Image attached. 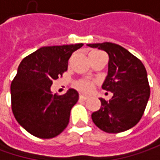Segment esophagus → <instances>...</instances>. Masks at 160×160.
<instances>
[{
	"instance_id": "esophagus-1",
	"label": "esophagus",
	"mask_w": 160,
	"mask_h": 160,
	"mask_svg": "<svg viewBox=\"0 0 160 160\" xmlns=\"http://www.w3.org/2000/svg\"><path fill=\"white\" fill-rule=\"evenodd\" d=\"M87 98H88V97H87V96H85V95H84V94H80V96H79V99L82 101H85Z\"/></svg>"
}]
</instances>
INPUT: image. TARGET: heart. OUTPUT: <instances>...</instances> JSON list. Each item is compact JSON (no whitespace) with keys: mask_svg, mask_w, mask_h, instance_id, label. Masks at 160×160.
Listing matches in <instances>:
<instances>
[{"mask_svg":"<svg viewBox=\"0 0 160 160\" xmlns=\"http://www.w3.org/2000/svg\"><path fill=\"white\" fill-rule=\"evenodd\" d=\"M92 85H93L92 82L89 81V80H81L76 83V87L80 91L84 92H91L92 89Z\"/></svg>","mask_w":160,"mask_h":160,"instance_id":"b5f03b06","label":"heart"}]
</instances>
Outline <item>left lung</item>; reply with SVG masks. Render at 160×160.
I'll use <instances>...</instances> for the list:
<instances>
[{"mask_svg":"<svg viewBox=\"0 0 160 160\" xmlns=\"http://www.w3.org/2000/svg\"><path fill=\"white\" fill-rule=\"evenodd\" d=\"M87 46L109 55L108 75L102 88L113 93L109 101L100 98L101 108L92 112V122L108 133L125 132L140 122L148 103L150 89L146 68L120 45L103 42Z\"/></svg>","mask_w":160,"mask_h":160,"instance_id":"obj_1","label":"left lung"}]
</instances>
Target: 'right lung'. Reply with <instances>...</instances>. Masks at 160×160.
Segmentation results:
<instances>
[{
	"mask_svg": "<svg viewBox=\"0 0 160 160\" xmlns=\"http://www.w3.org/2000/svg\"><path fill=\"white\" fill-rule=\"evenodd\" d=\"M79 44L43 47L20 62L11 84L12 109L15 119L26 131L40 139H51L69 122L70 112L78 101V92L52 94L53 80L68 70L72 53Z\"/></svg>",
	"mask_w": 160,
	"mask_h": 160,
	"instance_id": "right-lung-1",
	"label": "right lung"
}]
</instances>
